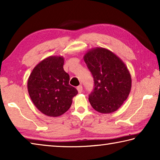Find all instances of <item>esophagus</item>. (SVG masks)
<instances>
[{"label":"esophagus","instance_id":"esophagus-1","mask_svg":"<svg viewBox=\"0 0 160 160\" xmlns=\"http://www.w3.org/2000/svg\"><path fill=\"white\" fill-rule=\"evenodd\" d=\"M77 90H78V92L81 93V92H82V85L78 86V87H77Z\"/></svg>","mask_w":160,"mask_h":160}]
</instances>
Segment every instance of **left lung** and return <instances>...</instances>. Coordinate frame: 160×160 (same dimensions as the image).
I'll return each mask as SVG.
<instances>
[{"label": "left lung", "mask_w": 160, "mask_h": 160, "mask_svg": "<svg viewBox=\"0 0 160 160\" xmlns=\"http://www.w3.org/2000/svg\"><path fill=\"white\" fill-rule=\"evenodd\" d=\"M84 61L94 79V89L89 101L102 113L115 112L128 98L131 77L128 68L117 56L104 48L89 51Z\"/></svg>", "instance_id": "obj_1"}]
</instances>
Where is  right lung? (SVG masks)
Segmentation results:
<instances>
[{
    "mask_svg": "<svg viewBox=\"0 0 160 160\" xmlns=\"http://www.w3.org/2000/svg\"><path fill=\"white\" fill-rule=\"evenodd\" d=\"M61 56H50L35 66L28 82L32 102L44 114L56 117L69 109L78 94L69 85L70 76L63 70Z\"/></svg>",
    "mask_w": 160,
    "mask_h": 160,
    "instance_id": "right-lung-1",
    "label": "right lung"
}]
</instances>
